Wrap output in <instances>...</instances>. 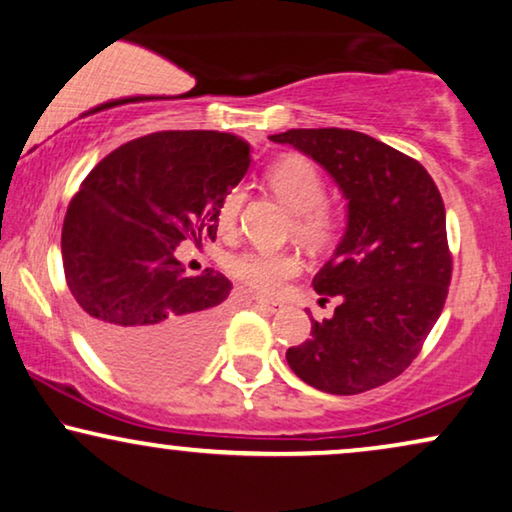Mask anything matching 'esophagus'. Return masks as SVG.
Returning <instances> with one entry per match:
<instances>
[{
	"label": "esophagus",
	"instance_id": "esophagus-1",
	"mask_svg": "<svg viewBox=\"0 0 512 512\" xmlns=\"http://www.w3.org/2000/svg\"><path fill=\"white\" fill-rule=\"evenodd\" d=\"M251 303L256 307H261V310H268V312H277L279 303H272V300H265V298H251Z\"/></svg>",
	"mask_w": 512,
	"mask_h": 512
}]
</instances>
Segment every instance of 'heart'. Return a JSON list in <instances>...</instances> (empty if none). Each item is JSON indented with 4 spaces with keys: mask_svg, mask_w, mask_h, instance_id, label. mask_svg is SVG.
Masks as SVG:
<instances>
[{
    "mask_svg": "<svg viewBox=\"0 0 512 512\" xmlns=\"http://www.w3.org/2000/svg\"><path fill=\"white\" fill-rule=\"evenodd\" d=\"M268 186L293 216V233L314 249H324L338 233V216L326 205V184L317 165L303 156H286L270 165ZM242 207L240 193H228L219 207L221 230H233ZM300 258L293 251L249 249L228 261V272L258 296H277L282 286L300 272Z\"/></svg>",
    "mask_w": 512,
    "mask_h": 512,
    "instance_id": "b5f03b06",
    "label": "heart"
}]
</instances>
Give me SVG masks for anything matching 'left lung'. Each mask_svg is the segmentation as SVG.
I'll use <instances>...</instances> for the list:
<instances>
[{"mask_svg":"<svg viewBox=\"0 0 512 512\" xmlns=\"http://www.w3.org/2000/svg\"><path fill=\"white\" fill-rule=\"evenodd\" d=\"M272 142L317 160L349 200L347 233L314 277L333 317L312 321V338L289 347L293 373L326 394L382 387L422 352L452 279L445 205L415 158L342 128L289 130Z\"/></svg>","mask_w":512,"mask_h":512,"instance_id":"1","label":"left lung"}]
</instances>
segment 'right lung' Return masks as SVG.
<instances>
[{"mask_svg":"<svg viewBox=\"0 0 512 512\" xmlns=\"http://www.w3.org/2000/svg\"><path fill=\"white\" fill-rule=\"evenodd\" d=\"M249 163L230 132H153L102 158L69 202L67 286L88 340L128 380L172 382L214 347L233 284L214 270L186 275L174 249L216 240L221 200Z\"/></svg>","mask_w":512,"mask_h":512,"instance_id":"1","label":"right lung"}]
</instances>
